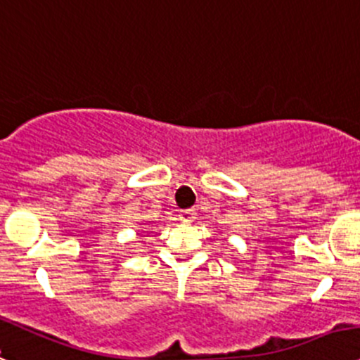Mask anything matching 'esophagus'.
<instances>
[{
  "label": "esophagus",
  "instance_id": "esophagus-1",
  "mask_svg": "<svg viewBox=\"0 0 360 360\" xmlns=\"http://www.w3.org/2000/svg\"><path fill=\"white\" fill-rule=\"evenodd\" d=\"M195 214H197L195 209H184V211L179 212V219L183 223H191L195 219Z\"/></svg>",
  "mask_w": 360,
  "mask_h": 360
}]
</instances>
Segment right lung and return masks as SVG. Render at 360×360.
<instances>
[{
	"label": "right lung",
	"mask_w": 360,
	"mask_h": 360,
	"mask_svg": "<svg viewBox=\"0 0 360 360\" xmlns=\"http://www.w3.org/2000/svg\"><path fill=\"white\" fill-rule=\"evenodd\" d=\"M144 232H146V230H144Z\"/></svg>",
	"instance_id": "obj_1"
}]
</instances>
